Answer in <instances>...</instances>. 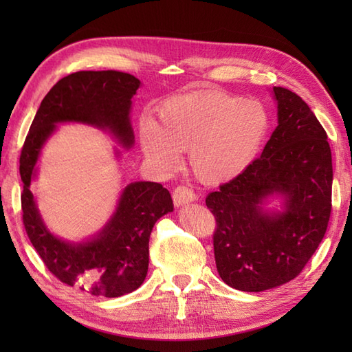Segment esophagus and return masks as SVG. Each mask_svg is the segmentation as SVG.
<instances>
[{
    "mask_svg": "<svg viewBox=\"0 0 352 352\" xmlns=\"http://www.w3.org/2000/svg\"><path fill=\"white\" fill-rule=\"evenodd\" d=\"M172 198H174V204L177 207L186 206L197 199L195 193H193V190L190 188H188V186H177L174 192H172Z\"/></svg>",
    "mask_w": 352,
    "mask_h": 352,
    "instance_id": "1",
    "label": "esophagus"
}]
</instances>
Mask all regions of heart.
<instances>
[{"label":"heart","mask_w":352,"mask_h":352,"mask_svg":"<svg viewBox=\"0 0 352 352\" xmlns=\"http://www.w3.org/2000/svg\"><path fill=\"white\" fill-rule=\"evenodd\" d=\"M159 121L139 125L146 159L159 168L175 166L188 151L192 174L207 184H221L241 174L256 157L269 130L265 107L254 100L222 92H192L164 101Z\"/></svg>","instance_id":"b5f03b06"}]
</instances>
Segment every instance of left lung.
I'll list each match as a JSON object with an SVG mask.
<instances>
[{"label":"left lung","mask_w":352,"mask_h":352,"mask_svg":"<svg viewBox=\"0 0 352 352\" xmlns=\"http://www.w3.org/2000/svg\"><path fill=\"white\" fill-rule=\"evenodd\" d=\"M278 125L258 159L208 193L216 219L213 250L223 283L261 292L294 280L325 236L331 214L333 163L324 126L301 96L274 87ZM278 192L283 212L261 207Z\"/></svg>","instance_id":"left-lung-1"}]
</instances>
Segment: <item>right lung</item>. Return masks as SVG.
Segmentation results:
<instances>
[{"label":"right lung","mask_w":352,"mask_h":352,"mask_svg":"<svg viewBox=\"0 0 352 352\" xmlns=\"http://www.w3.org/2000/svg\"><path fill=\"white\" fill-rule=\"evenodd\" d=\"M139 86L136 77L119 71H80L58 80L42 100L19 157L22 222L30 242L56 278L95 296H122L144 283L149 234L157 219L174 210L169 190L160 183H130L106 227L86 243H69L45 227L30 184L42 146L58 122L109 130L130 148L131 98Z\"/></svg>","instance_id":"obj_1"}]
</instances>
